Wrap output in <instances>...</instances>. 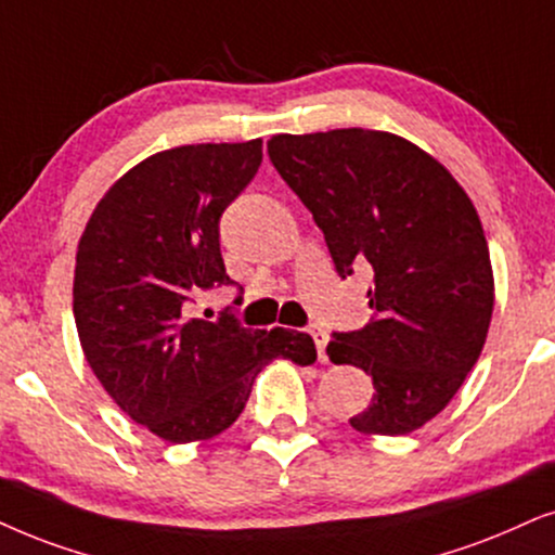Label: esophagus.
<instances>
[{
	"instance_id": "esophagus-1",
	"label": "esophagus",
	"mask_w": 555,
	"mask_h": 555,
	"mask_svg": "<svg viewBox=\"0 0 555 555\" xmlns=\"http://www.w3.org/2000/svg\"><path fill=\"white\" fill-rule=\"evenodd\" d=\"M310 333H312V338H314V346H318V356H320V361H325L327 359V356H325V346H327V333H325V327H318V325H314L312 330H310Z\"/></svg>"
}]
</instances>
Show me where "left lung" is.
<instances>
[{
    "instance_id": "left-lung-1",
    "label": "left lung",
    "mask_w": 555,
    "mask_h": 555,
    "mask_svg": "<svg viewBox=\"0 0 555 555\" xmlns=\"http://www.w3.org/2000/svg\"><path fill=\"white\" fill-rule=\"evenodd\" d=\"M269 156L325 233L340 276L353 263L374 269L376 320L327 343L330 361L363 369L376 389L350 427L417 430L466 382L492 322L494 273L474 202L438 158L395 132H282Z\"/></svg>"
}]
</instances>
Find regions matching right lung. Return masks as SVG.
<instances>
[{"label": "right lung", "mask_w": 555, "mask_h": 555, "mask_svg": "<svg viewBox=\"0 0 555 555\" xmlns=\"http://www.w3.org/2000/svg\"><path fill=\"white\" fill-rule=\"evenodd\" d=\"M261 158V138L153 153L107 189L76 248L74 320L89 369L168 443L228 430L273 359H318L307 333L186 314L194 294L230 284L220 215Z\"/></svg>", "instance_id": "right-lung-1"}]
</instances>
